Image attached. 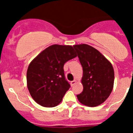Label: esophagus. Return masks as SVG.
Here are the masks:
<instances>
[{
  "label": "esophagus",
  "instance_id": "obj_1",
  "mask_svg": "<svg viewBox=\"0 0 133 133\" xmlns=\"http://www.w3.org/2000/svg\"><path fill=\"white\" fill-rule=\"evenodd\" d=\"M76 83H77V81H75V80L71 81V82H70V85H71V87H73V86L76 84Z\"/></svg>",
  "mask_w": 133,
  "mask_h": 133
}]
</instances>
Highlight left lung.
Instances as JSON below:
<instances>
[{"instance_id":"obj_1","label":"left lung","mask_w":133,"mask_h":133,"mask_svg":"<svg viewBox=\"0 0 133 133\" xmlns=\"http://www.w3.org/2000/svg\"><path fill=\"white\" fill-rule=\"evenodd\" d=\"M73 48L83 70V90L77 95V98L86 106L100 105L107 99L113 89L115 73L112 64L91 46L76 44Z\"/></svg>"}]
</instances>
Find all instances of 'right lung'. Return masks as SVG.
<instances>
[{
	"label": "right lung",
	"instance_id": "add662e5",
	"mask_svg": "<svg viewBox=\"0 0 133 133\" xmlns=\"http://www.w3.org/2000/svg\"><path fill=\"white\" fill-rule=\"evenodd\" d=\"M76 56L72 46L53 44L31 61L27 69V87L36 103L44 107H54L62 101L70 87L63 66Z\"/></svg>",
	"mask_w": 133,
	"mask_h": 133
}]
</instances>
